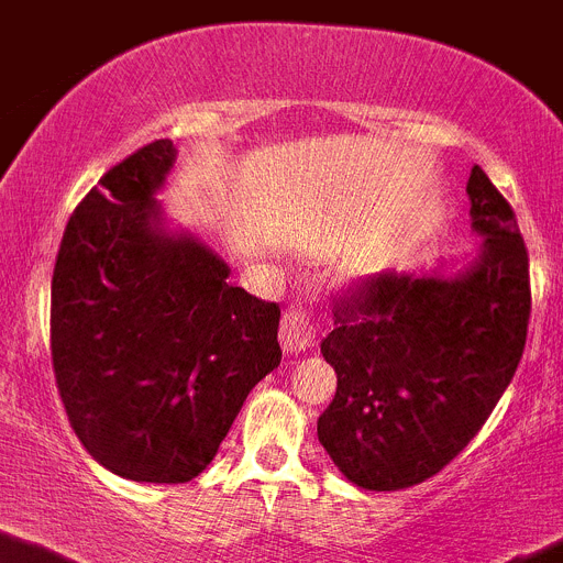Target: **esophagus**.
<instances>
[{
    "label": "esophagus",
    "mask_w": 563,
    "mask_h": 563,
    "mask_svg": "<svg viewBox=\"0 0 563 563\" xmlns=\"http://www.w3.org/2000/svg\"><path fill=\"white\" fill-rule=\"evenodd\" d=\"M317 342V328L311 322V313L294 308L283 317L280 325V344L288 356H297V353L308 351L311 344Z\"/></svg>",
    "instance_id": "esophagus-1"
}]
</instances>
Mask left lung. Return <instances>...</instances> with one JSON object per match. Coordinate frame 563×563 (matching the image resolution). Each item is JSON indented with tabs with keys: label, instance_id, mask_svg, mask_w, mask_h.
I'll return each instance as SVG.
<instances>
[{
	"label": "left lung",
	"instance_id": "left-lung-1",
	"mask_svg": "<svg viewBox=\"0 0 563 563\" xmlns=\"http://www.w3.org/2000/svg\"><path fill=\"white\" fill-rule=\"evenodd\" d=\"M477 257L449 272H378L339 300L319 351L336 395L317 438L353 485L398 490L434 477L483 429L519 367L530 319L528 250L503 194L471 168Z\"/></svg>",
	"mask_w": 563,
	"mask_h": 563
}]
</instances>
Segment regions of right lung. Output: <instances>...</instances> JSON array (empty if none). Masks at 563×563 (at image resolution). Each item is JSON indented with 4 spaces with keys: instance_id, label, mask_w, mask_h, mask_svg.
Instances as JSON below:
<instances>
[{
    "instance_id": "right-lung-1",
    "label": "right lung",
    "mask_w": 563,
    "mask_h": 563,
    "mask_svg": "<svg viewBox=\"0 0 563 563\" xmlns=\"http://www.w3.org/2000/svg\"><path fill=\"white\" fill-rule=\"evenodd\" d=\"M170 140L125 156L75 207L53 272L49 339L84 449L134 483H187L219 452L246 395L280 364L277 302L170 230L156 194Z\"/></svg>"
}]
</instances>
